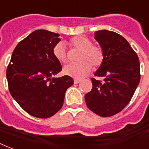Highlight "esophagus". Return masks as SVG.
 I'll list each match as a JSON object with an SVG mask.
<instances>
[{"label":"esophagus","instance_id":"obj_1","mask_svg":"<svg viewBox=\"0 0 149 149\" xmlns=\"http://www.w3.org/2000/svg\"><path fill=\"white\" fill-rule=\"evenodd\" d=\"M80 81H81V79H74V84L79 83Z\"/></svg>","mask_w":149,"mask_h":149}]
</instances>
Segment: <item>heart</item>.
Masks as SVG:
<instances>
[{"mask_svg":"<svg viewBox=\"0 0 149 149\" xmlns=\"http://www.w3.org/2000/svg\"><path fill=\"white\" fill-rule=\"evenodd\" d=\"M70 48L81 49L79 60L80 62L69 63L66 65L63 72L65 75L74 79H81L88 75L93 70V65L98 68L104 62V55L101 48L93 45L89 38L83 36H77L68 41ZM53 55L60 62L64 63L68 61V52L65 45L59 42L53 48Z\"/></svg>","mask_w":149,"mask_h":149,"instance_id":"1","label":"heart"}]
</instances>
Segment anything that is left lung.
Wrapping results in <instances>:
<instances>
[{
	"instance_id": "8db88e82",
	"label": "left lung",
	"mask_w": 149,
	"mask_h": 149,
	"mask_svg": "<svg viewBox=\"0 0 149 149\" xmlns=\"http://www.w3.org/2000/svg\"><path fill=\"white\" fill-rule=\"evenodd\" d=\"M95 39L102 49L104 60L92 78L93 89L85 95L89 109L101 117H110L129 104L140 82L138 56L129 42L113 31H96Z\"/></svg>"
}]
</instances>
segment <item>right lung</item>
I'll use <instances>...</instances> for the list:
<instances>
[{
	"mask_svg": "<svg viewBox=\"0 0 149 149\" xmlns=\"http://www.w3.org/2000/svg\"><path fill=\"white\" fill-rule=\"evenodd\" d=\"M59 33L37 30L19 42L12 52L6 77L12 97L23 110L37 118L54 116L63 104L67 89L74 84L53 55Z\"/></svg>",
	"mask_w": 149,
	"mask_h": 149,
	"instance_id": "right-lung-1",
	"label": "right lung"
}]
</instances>
